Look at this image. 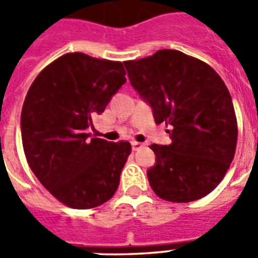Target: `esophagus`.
Listing matches in <instances>:
<instances>
[{"label": "esophagus", "instance_id": "1", "mask_svg": "<svg viewBox=\"0 0 258 258\" xmlns=\"http://www.w3.org/2000/svg\"><path fill=\"white\" fill-rule=\"evenodd\" d=\"M131 145H133V149H134V151H140V149L144 148V144H142V142H137V141H133Z\"/></svg>", "mask_w": 258, "mask_h": 258}]
</instances>
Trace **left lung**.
<instances>
[{"label":"left lung","mask_w":258,"mask_h":258,"mask_svg":"<svg viewBox=\"0 0 258 258\" xmlns=\"http://www.w3.org/2000/svg\"><path fill=\"white\" fill-rule=\"evenodd\" d=\"M131 85L166 123L171 144H152L153 192L168 202L202 199L221 182L235 156L238 123L232 98L217 72L175 49L124 62Z\"/></svg>","instance_id":"obj_1"}]
</instances>
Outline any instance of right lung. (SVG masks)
<instances>
[{
	"instance_id": "obj_1",
	"label": "right lung",
	"mask_w": 258,
	"mask_h": 258,
	"mask_svg": "<svg viewBox=\"0 0 258 258\" xmlns=\"http://www.w3.org/2000/svg\"><path fill=\"white\" fill-rule=\"evenodd\" d=\"M121 62L64 53L42 69L26 95L20 128L38 181L73 209L103 205L117 190L127 141L90 138L87 128L125 83Z\"/></svg>"
}]
</instances>
